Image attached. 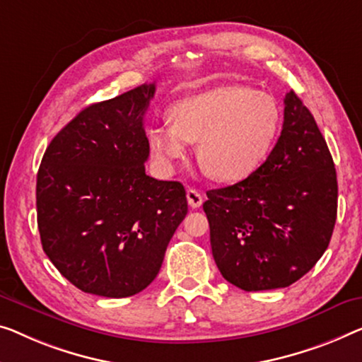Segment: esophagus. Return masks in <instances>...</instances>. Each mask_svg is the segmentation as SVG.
Returning <instances> with one entry per match:
<instances>
[{"label":"esophagus","instance_id":"esophagus-1","mask_svg":"<svg viewBox=\"0 0 362 362\" xmlns=\"http://www.w3.org/2000/svg\"><path fill=\"white\" fill-rule=\"evenodd\" d=\"M187 199H188V204H190L192 208H199L203 204V197L202 193L195 188H188L187 190Z\"/></svg>","mask_w":362,"mask_h":362}]
</instances>
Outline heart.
I'll return each mask as SVG.
<instances>
[{
    "mask_svg": "<svg viewBox=\"0 0 362 362\" xmlns=\"http://www.w3.org/2000/svg\"><path fill=\"white\" fill-rule=\"evenodd\" d=\"M281 118L273 95L242 84L216 86L172 105V127L151 128L148 146L169 167L183 158L185 143H197L198 164L211 179L239 182L267 159Z\"/></svg>",
    "mask_w": 362,
    "mask_h": 362,
    "instance_id": "obj_1",
    "label": "heart"
}]
</instances>
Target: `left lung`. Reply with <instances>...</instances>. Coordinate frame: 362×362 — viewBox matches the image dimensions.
Instances as JSON below:
<instances>
[{
    "label": "left lung",
    "instance_id": "8db88e82",
    "mask_svg": "<svg viewBox=\"0 0 362 362\" xmlns=\"http://www.w3.org/2000/svg\"><path fill=\"white\" fill-rule=\"evenodd\" d=\"M216 265L244 291L286 288L320 260L337 221L332 154L294 90L284 97L281 136L247 179L206 192Z\"/></svg>",
    "mask_w": 362,
    "mask_h": 362
}]
</instances>
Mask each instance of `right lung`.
<instances>
[{
  "label": "right lung",
  "instance_id": "obj_1",
  "mask_svg": "<svg viewBox=\"0 0 362 362\" xmlns=\"http://www.w3.org/2000/svg\"><path fill=\"white\" fill-rule=\"evenodd\" d=\"M156 84L81 110L37 174L43 252L84 293L128 298L153 283L188 211L180 182L146 175L143 122Z\"/></svg>",
  "mask_w": 362,
  "mask_h": 362
}]
</instances>
